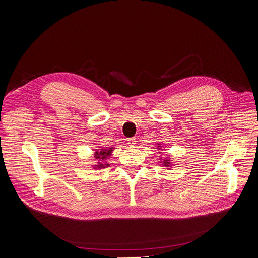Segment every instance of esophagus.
<instances>
[{
    "label": "esophagus",
    "instance_id": "esophagus-1",
    "mask_svg": "<svg viewBox=\"0 0 258 258\" xmlns=\"http://www.w3.org/2000/svg\"><path fill=\"white\" fill-rule=\"evenodd\" d=\"M136 138H130L128 140H127V144H128V146H131V147H134L135 145H136Z\"/></svg>",
    "mask_w": 258,
    "mask_h": 258
}]
</instances>
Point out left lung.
<instances>
[{
    "label": "left lung",
    "mask_w": 258,
    "mask_h": 258,
    "mask_svg": "<svg viewBox=\"0 0 258 258\" xmlns=\"http://www.w3.org/2000/svg\"><path fill=\"white\" fill-rule=\"evenodd\" d=\"M163 163H165V166H168V165H170V163H169V160L163 161Z\"/></svg>",
    "instance_id": "obj_1"
}]
</instances>
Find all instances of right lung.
I'll return each mask as SVG.
<instances>
[{
  "label": "right lung",
  "mask_w": 258,
  "mask_h": 258,
  "mask_svg": "<svg viewBox=\"0 0 258 258\" xmlns=\"http://www.w3.org/2000/svg\"><path fill=\"white\" fill-rule=\"evenodd\" d=\"M111 151H112V148H110V149H101L100 152H96V158L99 159V160H101V159H106L107 156L111 154ZM99 163H100V162H99ZM95 167H99V169H100V168H104L103 163H100V166L96 165ZM96 169H98V168H96Z\"/></svg>",
  "instance_id": "1"
}]
</instances>
